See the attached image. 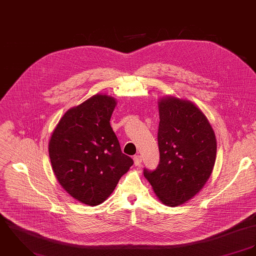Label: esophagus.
Wrapping results in <instances>:
<instances>
[{
  "instance_id": "esophagus-1",
  "label": "esophagus",
  "mask_w": 256,
  "mask_h": 256,
  "mask_svg": "<svg viewBox=\"0 0 256 256\" xmlns=\"http://www.w3.org/2000/svg\"><path fill=\"white\" fill-rule=\"evenodd\" d=\"M134 165H136V167H138V166H140V165H142V156H140V155H136V156L134 157Z\"/></svg>"
}]
</instances>
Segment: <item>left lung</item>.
<instances>
[{
    "mask_svg": "<svg viewBox=\"0 0 256 256\" xmlns=\"http://www.w3.org/2000/svg\"><path fill=\"white\" fill-rule=\"evenodd\" d=\"M160 164L144 176L159 200L170 207L196 196L215 165L217 142L207 116L186 99L165 96L158 101Z\"/></svg>",
    "mask_w": 256,
    "mask_h": 256,
    "instance_id": "left-lung-1",
    "label": "left lung"
}]
</instances>
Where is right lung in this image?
Masks as SVG:
<instances>
[{
	"instance_id": "add662e5",
	"label": "right lung",
	"mask_w": 256,
	"mask_h": 256,
	"mask_svg": "<svg viewBox=\"0 0 256 256\" xmlns=\"http://www.w3.org/2000/svg\"><path fill=\"white\" fill-rule=\"evenodd\" d=\"M116 100L96 94L68 110L49 140L52 169L62 188L89 205L103 203L134 161L124 155L110 120Z\"/></svg>"
}]
</instances>
